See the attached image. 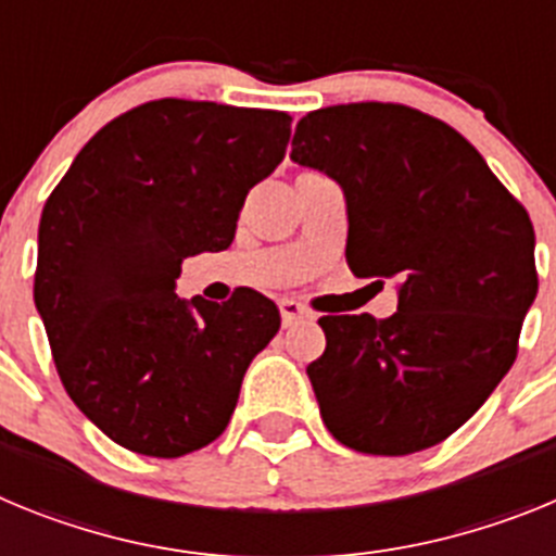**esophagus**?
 Here are the masks:
<instances>
[{
    "label": "esophagus",
    "instance_id": "1",
    "mask_svg": "<svg viewBox=\"0 0 556 556\" xmlns=\"http://www.w3.org/2000/svg\"><path fill=\"white\" fill-rule=\"evenodd\" d=\"M278 308H281V320L283 326H294V323H301V320H312L314 314L308 312L303 303L292 301V298H283L281 303H278Z\"/></svg>",
    "mask_w": 556,
    "mask_h": 556
}]
</instances>
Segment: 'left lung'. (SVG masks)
I'll return each mask as SVG.
<instances>
[{
  "label": "left lung",
  "mask_w": 556,
  "mask_h": 556,
  "mask_svg": "<svg viewBox=\"0 0 556 556\" xmlns=\"http://www.w3.org/2000/svg\"><path fill=\"white\" fill-rule=\"evenodd\" d=\"M292 161L345 189L351 273L401 281L387 320L320 317L326 351L306 372L323 424L362 454L443 443L518 356L538 294L527 208L465 136L395 102L306 113Z\"/></svg>",
  "instance_id": "left-lung-1"
}]
</instances>
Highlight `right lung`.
<instances>
[{
	"instance_id": "right-lung-1",
	"label": "right lung",
	"mask_w": 556,
	"mask_h": 556,
	"mask_svg": "<svg viewBox=\"0 0 556 556\" xmlns=\"http://www.w3.org/2000/svg\"><path fill=\"white\" fill-rule=\"evenodd\" d=\"M289 125L283 111L144 102L97 130L49 194L36 308L68 397L122 448L175 459L214 443L281 328L255 289L180 301L175 278L186 255L233 242Z\"/></svg>"
}]
</instances>
